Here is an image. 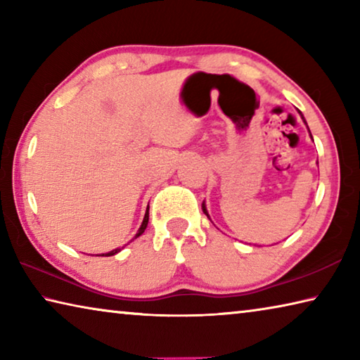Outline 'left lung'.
<instances>
[{
  "mask_svg": "<svg viewBox=\"0 0 360 360\" xmlns=\"http://www.w3.org/2000/svg\"><path fill=\"white\" fill-rule=\"evenodd\" d=\"M298 114H300V117L303 119V122H304V124H307V120H304V117H303V114H302L300 111H298ZM307 127H308V125H307ZM308 130H309V129H308ZM309 136H311V133H309ZM311 138H313V136H311ZM202 210H203V212H205V214L210 217V214H208V211H206V205H205V202L202 203Z\"/></svg>",
  "mask_w": 360,
  "mask_h": 360,
  "instance_id": "obj_1",
  "label": "left lung"
}]
</instances>
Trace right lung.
Returning <instances> with one entry per match:
<instances>
[{
	"label": "right lung",
	"mask_w": 360,
	"mask_h": 360,
	"mask_svg": "<svg viewBox=\"0 0 360 360\" xmlns=\"http://www.w3.org/2000/svg\"><path fill=\"white\" fill-rule=\"evenodd\" d=\"M148 222H149V205H148V210H146V214H144V219H143V222H141V227L138 229V231H136V235H135V238L133 240H136L138 236H141L143 233H144V230H146V227H148ZM122 249H124V246L122 248H115V249H112V251H109V252H105V254H96L98 255V257H111V255H114V254H117V252H120Z\"/></svg>",
	"instance_id": "obj_1"
}]
</instances>
